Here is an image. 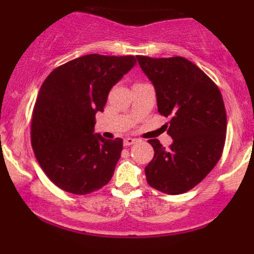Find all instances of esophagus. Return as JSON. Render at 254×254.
<instances>
[{"mask_svg":"<svg viewBox=\"0 0 254 254\" xmlns=\"http://www.w3.org/2000/svg\"><path fill=\"white\" fill-rule=\"evenodd\" d=\"M137 139L136 138H131V137H127V138H124V145L125 147H129V145H132V144H135V143H137Z\"/></svg>","mask_w":254,"mask_h":254,"instance_id":"esophagus-1","label":"esophagus"}]
</instances>
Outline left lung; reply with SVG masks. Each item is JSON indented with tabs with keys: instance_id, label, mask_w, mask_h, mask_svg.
Here are the masks:
<instances>
[{
	"instance_id": "8db88e82",
	"label": "left lung",
	"mask_w": 254,
	"mask_h": 254,
	"mask_svg": "<svg viewBox=\"0 0 254 254\" xmlns=\"http://www.w3.org/2000/svg\"><path fill=\"white\" fill-rule=\"evenodd\" d=\"M155 87L157 110L171 121L168 149L149 139L154 157L144 168L151 188L167 194L191 190L210 173L222 156L227 115L216 83L186 58L136 56Z\"/></svg>"
}]
</instances>
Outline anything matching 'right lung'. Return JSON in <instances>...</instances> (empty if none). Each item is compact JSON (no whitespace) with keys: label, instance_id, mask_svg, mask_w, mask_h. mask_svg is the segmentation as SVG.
<instances>
[{"label":"right lung","instance_id":"obj_1","mask_svg":"<svg viewBox=\"0 0 254 254\" xmlns=\"http://www.w3.org/2000/svg\"><path fill=\"white\" fill-rule=\"evenodd\" d=\"M136 64L135 56L92 54L57 66L34 104L31 143L44 173L61 190L88 194L109 184L123 139L94 135L95 113L111 88Z\"/></svg>","mask_w":254,"mask_h":254}]
</instances>
